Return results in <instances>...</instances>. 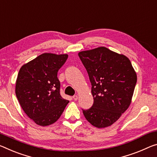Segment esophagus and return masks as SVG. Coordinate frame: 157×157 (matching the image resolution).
I'll return each mask as SVG.
<instances>
[{
	"label": "esophagus",
	"mask_w": 157,
	"mask_h": 157,
	"mask_svg": "<svg viewBox=\"0 0 157 157\" xmlns=\"http://www.w3.org/2000/svg\"><path fill=\"white\" fill-rule=\"evenodd\" d=\"M73 98L74 99V101H77V100H78V96L77 95H75V96H73Z\"/></svg>",
	"instance_id": "obj_1"
}]
</instances>
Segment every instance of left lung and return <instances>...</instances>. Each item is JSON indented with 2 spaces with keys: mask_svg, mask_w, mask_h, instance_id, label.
<instances>
[{
  "mask_svg": "<svg viewBox=\"0 0 157 157\" xmlns=\"http://www.w3.org/2000/svg\"><path fill=\"white\" fill-rule=\"evenodd\" d=\"M78 56L87 71L94 103L83 110L89 123L97 128L111 126L130 105L137 75L131 61L105 47L82 51Z\"/></svg>",
  "mask_w": 157,
  "mask_h": 157,
  "instance_id": "obj_1",
  "label": "left lung"
}]
</instances>
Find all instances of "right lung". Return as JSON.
Returning a JSON list of instances; mask_svg holds the SVG:
<instances>
[{
    "instance_id": "right-lung-1",
    "label": "right lung",
    "mask_w": 157,
    "mask_h": 157,
    "mask_svg": "<svg viewBox=\"0 0 157 157\" xmlns=\"http://www.w3.org/2000/svg\"><path fill=\"white\" fill-rule=\"evenodd\" d=\"M68 54L44 53L19 71L15 93L24 113L38 125L45 126L60 117L69 101L60 94L57 73Z\"/></svg>"
}]
</instances>
